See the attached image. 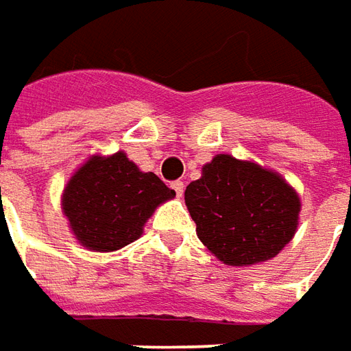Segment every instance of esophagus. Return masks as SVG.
Wrapping results in <instances>:
<instances>
[{"mask_svg": "<svg viewBox=\"0 0 351 351\" xmlns=\"http://www.w3.org/2000/svg\"><path fill=\"white\" fill-rule=\"evenodd\" d=\"M171 186H173V190L176 192V196H178V198H182V194H184V184H182V180H175Z\"/></svg>", "mask_w": 351, "mask_h": 351, "instance_id": "obj_1", "label": "esophagus"}]
</instances>
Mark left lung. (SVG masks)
Listing matches in <instances>:
<instances>
[{"label": "left lung", "mask_w": 351, "mask_h": 351, "mask_svg": "<svg viewBox=\"0 0 351 351\" xmlns=\"http://www.w3.org/2000/svg\"><path fill=\"white\" fill-rule=\"evenodd\" d=\"M199 241L229 266L274 258L295 235L299 198L280 175L217 155L184 190Z\"/></svg>", "instance_id": "1"}]
</instances>
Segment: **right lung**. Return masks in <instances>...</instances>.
Listing matches in <instances>:
<instances>
[{"instance_id": "1", "label": "right lung", "mask_w": 351, "mask_h": 351, "mask_svg": "<svg viewBox=\"0 0 351 351\" xmlns=\"http://www.w3.org/2000/svg\"><path fill=\"white\" fill-rule=\"evenodd\" d=\"M175 190L153 173H141L124 153L93 157L64 190V213L83 247L110 252L134 243L153 210Z\"/></svg>"}]
</instances>
